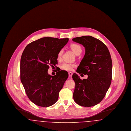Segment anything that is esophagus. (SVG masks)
<instances>
[{
	"mask_svg": "<svg viewBox=\"0 0 131 131\" xmlns=\"http://www.w3.org/2000/svg\"><path fill=\"white\" fill-rule=\"evenodd\" d=\"M69 76L70 77H71L72 76V75H73V73H72V72H69Z\"/></svg>",
	"mask_w": 131,
	"mask_h": 131,
	"instance_id": "1",
	"label": "esophagus"
}]
</instances>
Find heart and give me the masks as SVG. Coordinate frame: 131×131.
<instances>
[{
  "instance_id": "b5f03b06",
  "label": "heart",
  "mask_w": 131,
  "mask_h": 131,
  "mask_svg": "<svg viewBox=\"0 0 131 131\" xmlns=\"http://www.w3.org/2000/svg\"><path fill=\"white\" fill-rule=\"evenodd\" d=\"M70 48L74 52L75 54L77 56L80 55L82 51V49L81 47L77 44H72L70 45ZM63 50L62 49L60 50L57 54V60H60L62 56ZM75 66V64L69 63H64L61 65V68L63 70L67 71H71L73 70V68Z\"/></svg>"
}]
</instances>
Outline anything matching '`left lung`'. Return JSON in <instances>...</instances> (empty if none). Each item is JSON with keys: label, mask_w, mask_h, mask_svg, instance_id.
Segmentation results:
<instances>
[{"label": "left lung", "mask_w": 131, "mask_h": 131, "mask_svg": "<svg viewBox=\"0 0 131 131\" xmlns=\"http://www.w3.org/2000/svg\"><path fill=\"white\" fill-rule=\"evenodd\" d=\"M72 40L82 45L85 49L77 72L88 75L87 79L81 80L77 74L73 75L75 84L74 100L80 106H95L104 99L111 84L112 64L110 51L102 41L91 36Z\"/></svg>", "instance_id": "8db88e82"}]
</instances>
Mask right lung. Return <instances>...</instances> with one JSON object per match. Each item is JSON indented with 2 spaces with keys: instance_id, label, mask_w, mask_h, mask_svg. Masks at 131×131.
I'll return each mask as SVG.
<instances>
[{
  "instance_id": "right-lung-1",
  "label": "right lung",
  "mask_w": 131,
  "mask_h": 131,
  "mask_svg": "<svg viewBox=\"0 0 131 131\" xmlns=\"http://www.w3.org/2000/svg\"><path fill=\"white\" fill-rule=\"evenodd\" d=\"M69 39L42 38L27 45L20 59V81L32 103L48 107L55 104L68 77L67 72L58 70L55 75L48 73L50 66L57 64V54Z\"/></svg>"
}]
</instances>
